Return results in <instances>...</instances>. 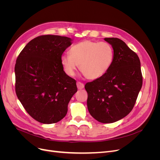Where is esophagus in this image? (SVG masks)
I'll return each instance as SVG.
<instances>
[{"instance_id": "34e87169", "label": "esophagus", "mask_w": 160, "mask_h": 160, "mask_svg": "<svg viewBox=\"0 0 160 160\" xmlns=\"http://www.w3.org/2000/svg\"><path fill=\"white\" fill-rule=\"evenodd\" d=\"M77 88H78V89H82L84 88V84L81 83V82H79V81H77Z\"/></svg>"}]
</instances>
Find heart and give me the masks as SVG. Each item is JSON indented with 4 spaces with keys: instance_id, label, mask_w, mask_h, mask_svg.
Listing matches in <instances>:
<instances>
[{
    "instance_id": "1",
    "label": "heart",
    "mask_w": 160,
    "mask_h": 160,
    "mask_svg": "<svg viewBox=\"0 0 160 160\" xmlns=\"http://www.w3.org/2000/svg\"><path fill=\"white\" fill-rule=\"evenodd\" d=\"M114 59V49L109 43L86 40L72 46L69 55H62L61 61L68 75L73 76L79 66L86 78L93 80L107 73Z\"/></svg>"
}]
</instances>
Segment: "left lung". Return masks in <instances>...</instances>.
Masks as SVG:
<instances>
[{
    "mask_svg": "<svg viewBox=\"0 0 160 160\" xmlns=\"http://www.w3.org/2000/svg\"><path fill=\"white\" fill-rule=\"evenodd\" d=\"M113 47L115 59L102 77L85 85L91 115L103 123L125 118L133 109L143 83L139 57L118 38H105Z\"/></svg>",
    "mask_w": 160,
    "mask_h": 160,
    "instance_id": "1",
    "label": "left lung"
}]
</instances>
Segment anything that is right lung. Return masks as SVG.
Instances as JSON below:
<instances>
[{
	"label": "right lung",
	"mask_w": 160,
	"mask_h": 160,
	"mask_svg": "<svg viewBox=\"0 0 160 160\" xmlns=\"http://www.w3.org/2000/svg\"><path fill=\"white\" fill-rule=\"evenodd\" d=\"M71 45V38L67 37L38 36L17 59V96L27 112L41 123H55L63 118L77 91L76 81L65 73L61 61Z\"/></svg>",
	"instance_id": "1"
}]
</instances>
